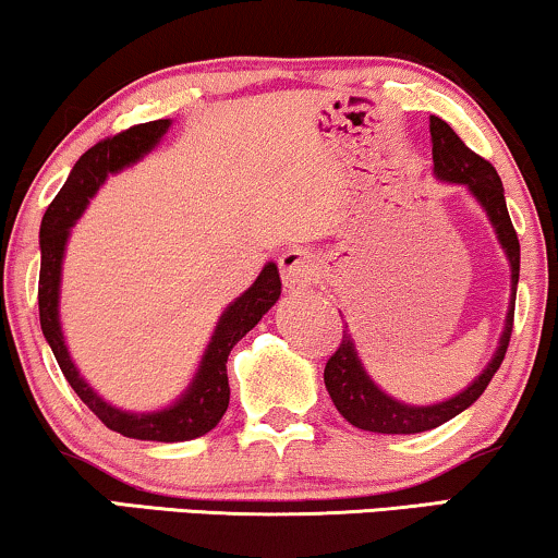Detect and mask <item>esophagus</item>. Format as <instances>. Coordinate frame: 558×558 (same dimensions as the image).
Returning a JSON list of instances; mask_svg holds the SVG:
<instances>
[{
    "label": "esophagus",
    "instance_id": "obj_1",
    "mask_svg": "<svg viewBox=\"0 0 558 558\" xmlns=\"http://www.w3.org/2000/svg\"><path fill=\"white\" fill-rule=\"evenodd\" d=\"M279 271L287 290H302L315 277V256L305 247H287L279 256Z\"/></svg>",
    "mask_w": 558,
    "mask_h": 558
}]
</instances>
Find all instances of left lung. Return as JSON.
Segmentation results:
<instances>
[{
  "mask_svg": "<svg viewBox=\"0 0 558 558\" xmlns=\"http://www.w3.org/2000/svg\"><path fill=\"white\" fill-rule=\"evenodd\" d=\"M429 132L435 175L439 181L469 185L471 194L478 198L492 219L494 230H497L499 243L507 251V258H510L512 266V302L494 360L486 364L484 373L463 393L435 405H405L385 396L362 369L352 336L343 331L339 349L331 354V360L326 362V369H323V380H326L328 393H331V401L341 411V416L349 424L367 432H377V435H416V432L435 429V426L450 422L460 411L469 409L484 393L486 385L492 383L494 373L499 369L501 360H505L514 326V294H518L520 279V240L512 227L510 211H507L505 189H501L497 170H494L489 160H484V157L465 147V142L437 116L429 119Z\"/></svg>",
  "mask_w": 558,
  "mask_h": 558,
  "instance_id": "left-lung-1",
  "label": "left lung"
}]
</instances>
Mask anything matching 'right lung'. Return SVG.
<instances>
[{"label":"right lung","mask_w":558,"mask_h":558,"mask_svg":"<svg viewBox=\"0 0 558 558\" xmlns=\"http://www.w3.org/2000/svg\"><path fill=\"white\" fill-rule=\"evenodd\" d=\"M168 119L136 123V126L123 129L116 136H106L95 147H89L72 168L57 198L48 204L44 222H40L38 315L40 328H44V336L53 356H57L61 373H64L66 383L74 388V393L82 398V403L108 429L119 432L123 437L153 439V442H183V439H196L215 429L219 418L225 416L227 405H230L227 356H230L232 347L264 318V313L281 294L277 264H266L258 279L253 281L251 290L240 294L222 313L215 336H211L209 347L204 352V360L198 364L194 383L189 385L181 401L170 405V409L157 411V414H126V411L108 405L82 380L77 367L72 364V356L66 352L59 323V281L69 227L77 222V217L85 211L87 202L100 189V183L106 181V175L119 173L121 168L147 155L160 142V136L168 132Z\"/></svg>","instance_id":"obj_1"}]
</instances>
